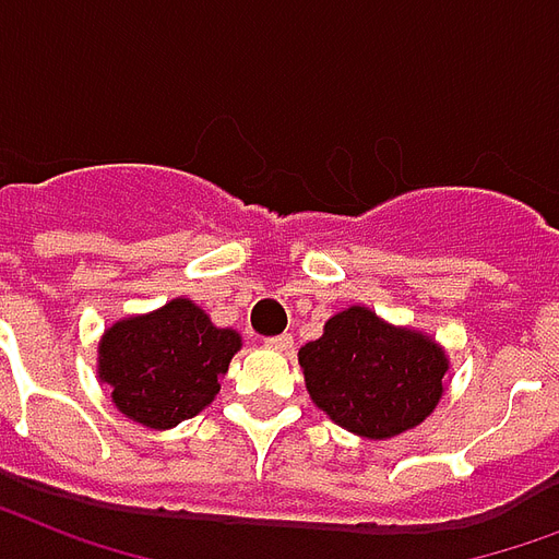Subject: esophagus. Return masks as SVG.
<instances>
[{
  "instance_id": "34e87169",
  "label": "esophagus",
  "mask_w": 559,
  "mask_h": 559,
  "mask_svg": "<svg viewBox=\"0 0 559 559\" xmlns=\"http://www.w3.org/2000/svg\"><path fill=\"white\" fill-rule=\"evenodd\" d=\"M264 344H267L271 350H280V354H292V350H295V335H274V338H267Z\"/></svg>"
}]
</instances>
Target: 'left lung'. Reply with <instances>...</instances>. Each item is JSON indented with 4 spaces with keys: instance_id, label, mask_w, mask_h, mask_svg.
Segmentation results:
<instances>
[{
    "instance_id": "obj_1",
    "label": "left lung",
    "mask_w": 559,
    "mask_h": 559,
    "mask_svg": "<svg viewBox=\"0 0 559 559\" xmlns=\"http://www.w3.org/2000/svg\"><path fill=\"white\" fill-rule=\"evenodd\" d=\"M306 392L333 424L362 439H392L433 413L451 359L433 335L389 324L362 304L335 312L304 344Z\"/></svg>"
}]
</instances>
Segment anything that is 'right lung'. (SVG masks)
Here are the masks:
<instances>
[{
    "instance_id": "1",
    "label": "right lung",
    "mask_w": 559,
    "mask_h": 559,
    "mask_svg": "<svg viewBox=\"0 0 559 559\" xmlns=\"http://www.w3.org/2000/svg\"><path fill=\"white\" fill-rule=\"evenodd\" d=\"M238 350V330L215 326L194 300L176 297L108 326L96 347V377L129 421L170 430L215 401Z\"/></svg>"
}]
</instances>
